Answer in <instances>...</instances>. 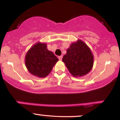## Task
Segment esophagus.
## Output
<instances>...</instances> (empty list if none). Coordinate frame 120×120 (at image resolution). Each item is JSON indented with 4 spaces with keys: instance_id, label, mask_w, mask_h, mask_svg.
Segmentation results:
<instances>
[{
    "instance_id": "34e87169",
    "label": "esophagus",
    "mask_w": 120,
    "mask_h": 120,
    "mask_svg": "<svg viewBox=\"0 0 120 120\" xmlns=\"http://www.w3.org/2000/svg\"><path fill=\"white\" fill-rule=\"evenodd\" d=\"M58 58H59V60H62V58H63V56H59Z\"/></svg>"
}]
</instances>
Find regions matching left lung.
Segmentation results:
<instances>
[{"instance_id": "8db88e82", "label": "left lung", "mask_w": 120, "mask_h": 120, "mask_svg": "<svg viewBox=\"0 0 120 120\" xmlns=\"http://www.w3.org/2000/svg\"><path fill=\"white\" fill-rule=\"evenodd\" d=\"M62 60L71 74L75 77L83 76L90 72L94 64L91 51L81 40L71 44Z\"/></svg>"}]
</instances>
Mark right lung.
Here are the masks:
<instances>
[{
    "label": "right lung",
    "instance_id": "obj_1",
    "mask_svg": "<svg viewBox=\"0 0 120 120\" xmlns=\"http://www.w3.org/2000/svg\"><path fill=\"white\" fill-rule=\"evenodd\" d=\"M59 59L48 50L45 43L38 42L30 48L25 56V65L29 71L39 78L46 77Z\"/></svg>",
    "mask_w": 120,
    "mask_h": 120
}]
</instances>
